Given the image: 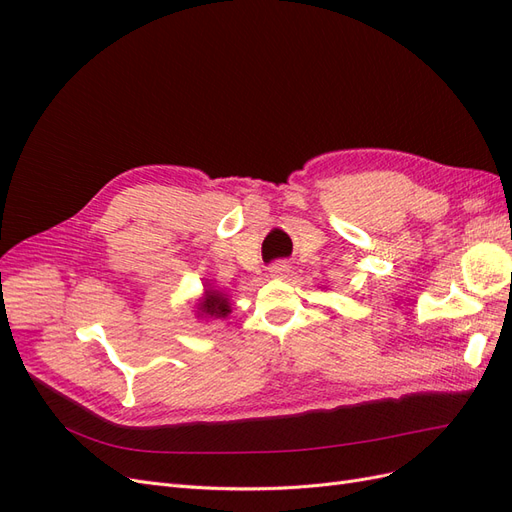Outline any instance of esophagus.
I'll use <instances>...</instances> for the list:
<instances>
[{"mask_svg": "<svg viewBox=\"0 0 512 512\" xmlns=\"http://www.w3.org/2000/svg\"><path fill=\"white\" fill-rule=\"evenodd\" d=\"M269 275L275 277V280H286V277L290 275V265L284 260L275 262V265H271V269H269Z\"/></svg>", "mask_w": 512, "mask_h": 512, "instance_id": "1", "label": "esophagus"}]
</instances>
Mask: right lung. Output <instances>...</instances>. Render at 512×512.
Wrapping results in <instances>:
<instances>
[{"label":"right lung","instance_id":"add662e5","mask_svg":"<svg viewBox=\"0 0 512 512\" xmlns=\"http://www.w3.org/2000/svg\"><path fill=\"white\" fill-rule=\"evenodd\" d=\"M200 307V314H207L211 318H226L228 312H230V305H228V299L224 297L222 292L218 290H207L205 299L198 303Z\"/></svg>","mask_w":512,"mask_h":512}]
</instances>
